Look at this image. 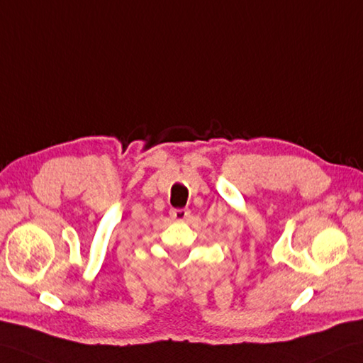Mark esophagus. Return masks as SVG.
<instances>
[{"label": "esophagus", "mask_w": 363, "mask_h": 363, "mask_svg": "<svg viewBox=\"0 0 363 363\" xmlns=\"http://www.w3.org/2000/svg\"><path fill=\"white\" fill-rule=\"evenodd\" d=\"M170 215L174 221H185L190 216V212L185 208H173Z\"/></svg>", "instance_id": "34e87169"}]
</instances>
